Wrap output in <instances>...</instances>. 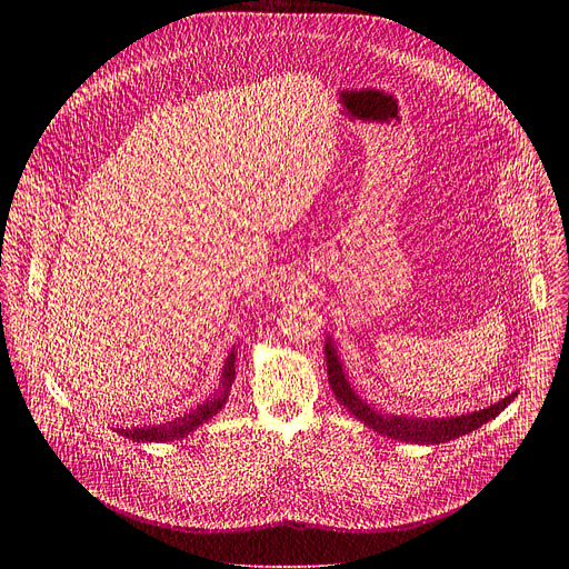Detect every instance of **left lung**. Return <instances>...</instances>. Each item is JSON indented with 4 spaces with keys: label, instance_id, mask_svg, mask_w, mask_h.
<instances>
[{
    "label": "left lung",
    "instance_id": "left-lung-1",
    "mask_svg": "<svg viewBox=\"0 0 569 569\" xmlns=\"http://www.w3.org/2000/svg\"><path fill=\"white\" fill-rule=\"evenodd\" d=\"M325 357H327V378H330V387H332L337 401L343 408H348L357 417V420H362L380 436L395 438V440L422 442V445H440L447 440H455L459 436H466L475 429H480L489 420H493V417L500 415V410H505L507 403L515 401V397H517V392H512L510 397H505L502 401H498L485 410H475L470 415H459V417H447V420L445 417L442 420H417V417L382 415V412L373 410L371 406H367V401H362L352 392V387L348 385V380L343 376L339 355H337L332 341L325 343Z\"/></svg>",
    "mask_w": 569,
    "mask_h": 569
}]
</instances>
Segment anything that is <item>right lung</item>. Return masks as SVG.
Instances as JSON below:
<instances>
[{
  "instance_id": "obj_1",
  "label": "right lung",
  "mask_w": 569,
  "mask_h": 569,
  "mask_svg": "<svg viewBox=\"0 0 569 569\" xmlns=\"http://www.w3.org/2000/svg\"><path fill=\"white\" fill-rule=\"evenodd\" d=\"M234 382V350L228 355L226 367H223V378H221V387L217 390V397L202 401L198 408H193L191 412H187L184 417H179V420L166 422V425H149V427H140V429H117L122 436L136 440V442H166V440H177V438H184L189 436L196 427H200L209 417L217 415L226 399L230 387Z\"/></svg>"
}]
</instances>
